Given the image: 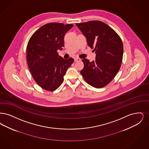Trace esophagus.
I'll list each match as a JSON object with an SVG mask.
<instances>
[{
    "label": "esophagus",
    "instance_id": "esophagus-1",
    "mask_svg": "<svg viewBox=\"0 0 149 149\" xmlns=\"http://www.w3.org/2000/svg\"><path fill=\"white\" fill-rule=\"evenodd\" d=\"M81 61V59L79 58H74V62H79Z\"/></svg>",
    "mask_w": 149,
    "mask_h": 149
}]
</instances>
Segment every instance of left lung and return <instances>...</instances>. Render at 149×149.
Wrapping results in <instances>:
<instances>
[{"mask_svg": "<svg viewBox=\"0 0 149 149\" xmlns=\"http://www.w3.org/2000/svg\"><path fill=\"white\" fill-rule=\"evenodd\" d=\"M76 26L86 37L87 45L96 56L90 62L82 59L84 64L81 74L85 81L100 88L110 84L119 71L123 57V47L120 36L110 26L98 20H92Z\"/></svg>", "mask_w": 149, "mask_h": 149, "instance_id": "obj_1", "label": "left lung"}]
</instances>
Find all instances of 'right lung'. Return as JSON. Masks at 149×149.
Instances as JSON below:
<instances>
[{
  "label": "right lung",
  "instance_id": "add662e5",
  "mask_svg": "<svg viewBox=\"0 0 149 149\" xmlns=\"http://www.w3.org/2000/svg\"><path fill=\"white\" fill-rule=\"evenodd\" d=\"M73 24L50 23L33 33L26 47V60L36 82L47 91H54L63 82V76L74 59H65L57 51L64 47L65 33Z\"/></svg>",
  "mask_w": 149,
  "mask_h": 149
}]
</instances>
